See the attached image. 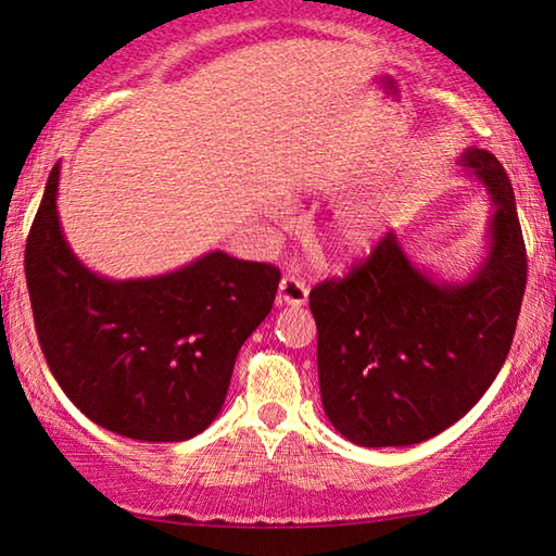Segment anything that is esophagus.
<instances>
[{
    "instance_id": "esophagus-1",
    "label": "esophagus",
    "mask_w": 556,
    "mask_h": 556,
    "mask_svg": "<svg viewBox=\"0 0 556 556\" xmlns=\"http://www.w3.org/2000/svg\"><path fill=\"white\" fill-rule=\"evenodd\" d=\"M306 294H309V289H306V285H304L300 277H292V275L281 277L279 294H277V302L279 304L302 306L306 302Z\"/></svg>"
}]
</instances>
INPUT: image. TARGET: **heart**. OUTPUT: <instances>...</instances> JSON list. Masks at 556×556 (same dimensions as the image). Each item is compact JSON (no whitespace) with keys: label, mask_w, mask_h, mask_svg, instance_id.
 Segmentation results:
<instances>
[{"label":"heart","mask_w":556,"mask_h":556,"mask_svg":"<svg viewBox=\"0 0 556 556\" xmlns=\"http://www.w3.org/2000/svg\"><path fill=\"white\" fill-rule=\"evenodd\" d=\"M379 231V212L375 206H354L344 212L334 227V247L342 254H362L375 244Z\"/></svg>","instance_id":"b5f03b06"}]
</instances>
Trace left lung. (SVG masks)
Returning <instances> with one entry per match:
<instances>
[{
	"label": "left lung",
	"mask_w": 556,
	"mask_h": 556,
	"mask_svg": "<svg viewBox=\"0 0 556 556\" xmlns=\"http://www.w3.org/2000/svg\"><path fill=\"white\" fill-rule=\"evenodd\" d=\"M459 164L490 189V254L464 285L434 281L387 231L344 279L312 289L321 404L359 446H407L444 432L490 389L515 339L527 250L515 192L494 154Z\"/></svg>",
	"instance_id": "1"
}]
</instances>
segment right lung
I'll return each instance as SVG.
<instances>
[{"instance_id": "obj_1", "label": "right lung", "mask_w": 556, "mask_h": 556, "mask_svg": "<svg viewBox=\"0 0 556 556\" xmlns=\"http://www.w3.org/2000/svg\"><path fill=\"white\" fill-rule=\"evenodd\" d=\"M60 164L31 222L24 271L45 359L74 407L139 442H185L225 404L247 337L271 312L279 269L210 252L172 275L89 271L56 217Z\"/></svg>"}]
</instances>
